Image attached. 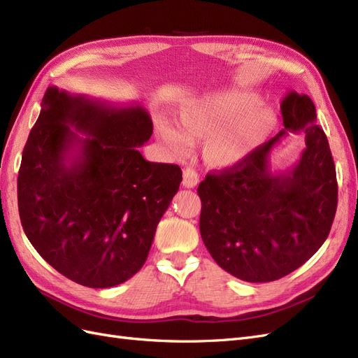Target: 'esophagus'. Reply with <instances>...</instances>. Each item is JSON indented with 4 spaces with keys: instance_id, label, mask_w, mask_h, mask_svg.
Instances as JSON below:
<instances>
[{
    "instance_id": "obj_1",
    "label": "esophagus",
    "mask_w": 358,
    "mask_h": 358,
    "mask_svg": "<svg viewBox=\"0 0 358 358\" xmlns=\"http://www.w3.org/2000/svg\"><path fill=\"white\" fill-rule=\"evenodd\" d=\"M197 183H199V173L194 170L192 167L183 169L182 185L185 188H194V187H197Z\"/></svg>"
}]
</instances>
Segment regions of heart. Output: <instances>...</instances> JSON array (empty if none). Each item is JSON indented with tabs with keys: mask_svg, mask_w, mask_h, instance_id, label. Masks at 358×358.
I'll return each instance as SVG.
<instances>
[{
	"mask_svg": "<svg viewBox=\"0 0 358 358\" xmlns=\"http://www.w3.org/2000/svg\"><path fill=\"white\" fill-rule=\"evenodd\" d=\"M257 95L246 91H225L185 106L180 124L161 117L157 129L164 145L176 157H187L196 138H208V155L220 164L241 161L273 128L276 117L267 106H255Z\"/></svg>",
	"mask_w": 358,
	"mask_h": 358,
	"instance_id": "1",
	"label": "heart"
}]
</instances>
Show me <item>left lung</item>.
Masks as SVG:
<instances>
[{"instance_id":"left-lung-1","label":"left lung","mask_w":358,"mask_h":358,"mask_svg":"<svg viewBox=\"0 0 358 358\" xmlns=\"http://www.w3.org/2000/svg\"><path fill=\"white\" fill-rule=\"evenodd\" d=\"M284 128L241 162L199 185L200 234L225 272L246 282H270L294 272L326 242L338 208L329 140L306 94L289 91ZM307 148L285 172L269 170V154L289 134Z\"/></svg>"}]
</instances>
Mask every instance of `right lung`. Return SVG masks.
Wrapping results in <instances>:
<instances>
[{"mask_svg":"<svg viewBox=\"0 0 358 358\" xmlns=\"http://www.w3.org/2000/svg\"><path fill=\"white\" fill-rule=\"evenodd\" d=\"M152 129L142 104L57 86L43 96L19 169V216L36 251L74 282L115 287L145 264L182 182L179 166L149 162L137 149Z\"/></svg>","mask_w":358,"mask_h":358,"instance_id":"add662e5","label":"right lung"}]
</instances>
